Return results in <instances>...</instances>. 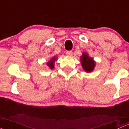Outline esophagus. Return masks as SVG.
I'll return each instance as SVG.
<instances>
[{
	"instance_id": "34e87169",
	"label": "esophagus",
	"mask_w": 129,
	"mask_h": 129,
	"mask_svg": "<svg viewBox=\"0 0 129 129\" xmlns=\"http://www.w3.org/2000/svg\"><path fill=\"white\" fill-rule=\"evenodd\" d=\"M66 54H67L68 56H72L73 54V52L72 51H68L66 52Z\"/></svg>"
}]
</instances>
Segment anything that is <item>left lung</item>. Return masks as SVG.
I'll use <instances>...</instances> for the list:
<instances>
[{"label": "left lung", "mask_w": 129, "mask_h": 129, "mask_svg": "<svg viewBox=\"0 0 129 129\" xmlns=\"http://www.w3.org/2000/svg\"><path fill=\"white\" fill-rule=\"evenodd\" d=\"M81 63L83 69L86 72H91L93 70L95 67L96 63L93 58L89 57L88 53L83 52L80 58Z\"/></svg>", "instance_id": "left-lung-1"}]
</instances>
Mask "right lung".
<instances>
[{
	"label": "right lung",
	"mask_w": 129,
	"mask_h": 129,
	"mask_svg": "<svg viewBox=\"0 0 129 129\" xmlns=\"http://www.w3.org/2000/svg\"><path fill=\"white\" fill-rule=\"evenodd\" d=\"M56 57H53L48 62H47V66L49 67V69H53L54 68V62L56 60Z\"/></svg>",
	"instance_id": "1"
}]
</instances>
